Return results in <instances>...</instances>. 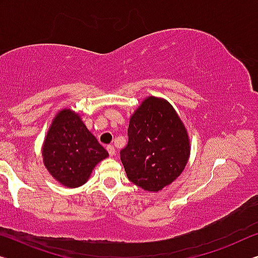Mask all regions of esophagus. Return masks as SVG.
Instances as JSON below:
<instances>
[{
	"label": "esophagus",
	"instance_id": "34e87169",
	"mask_svg": "<svg viewBox=\"0 0 258 258\" xmlns=\"http://www.w3.org/2000/svg\"><path fill=\"white\" fill-rule=\"evenodd\" d=\"M106 149H107V152H109L110 156H114V155H116V149H114V147H113L112 145H109V146H107Z\"/></svg>",
	"mask_w": 258,
	"mask_h": 258
}]
</instances>
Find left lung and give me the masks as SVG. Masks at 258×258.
Here are the masks:
<instances>
[{
    "instance_id": "8db88e82",
    "label": "left lung",
    "mask_w": 258,
    "mask_h": 258,
    "mask_svg": "<svg viewBox=\"0 0 258 258\" xmlns=\"http://www.w3.org/2000/svg\"><path fill=\"white\" fill-rule=\"evenodd\" d=\"M128 142L120 160L131 182L160 191L185 168L190 145L186 130L167 101L148 97L130 120Z\"/></svg>"
}]
</instances>
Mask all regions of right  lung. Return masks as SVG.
<instances>
[{
    "label": "right lung",
    "instance_id": "right-lung-1",
    "mask_svg": "<svg viewBox=\"0 0 258 258\" xmlns=\"http://www.w3.org/2000/svg\"><path fill=\"white\" fill-rule=\"evenodd\" d=\"M43 156L53 177L67 187H76L87 182L94 167L109 153L88 131L79 114L66 109L52 122Z\"/></svg>",
    "mask_w": 258,
    "mask_h": 258
}]
</instances>
